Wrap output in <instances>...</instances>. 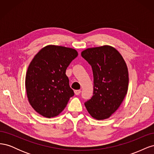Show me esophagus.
<instances>
[{
    "label": "esophagus",
    "instance_id": "1",
    "mask_svg": "<svg viewBox=\"0 0 154 154\" xmlns=\"http://www.w3.org/2000/svg\"><path fill=\"white\" fill-rule=\"evenodd\" d=\"M80 92H81L80 90H75V91H74V93H75L76 95H79L80 94Z\"/></svg>",
    "mask_w": 154,
    "mask_h": 154
}]
</instances>
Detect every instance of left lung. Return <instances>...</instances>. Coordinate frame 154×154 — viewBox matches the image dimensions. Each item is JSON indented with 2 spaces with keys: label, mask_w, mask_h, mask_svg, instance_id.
Listing matches in <instances>:
<instances>
[{
  "label": "left lung",
  "mask_w": 154,
  "mask_h": 154,
  "mask_svg": "<svg viewBox=\"0 0 154 154\" xmlns=\"http://www.w3.org/2000/svg\"><path fill=\"white\" fill-rule=\"evenodd\" d=\"M81 55L91 66L94 76V95L85 106L94 119L109 118L127 94V63L119 51L108 45L87 48Z\"/></svg>",
  "instance_id": "left-lung-1"
}]
</instances>
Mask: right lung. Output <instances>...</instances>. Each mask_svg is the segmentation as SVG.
<instances>
[{"mask_svg":"<svg viewBox=\"0 0 154 154\" xmlns=\"http://www.w3.org/2000/svg\"><path fill=\"white\" fill-rule=\"evenodd\" d=\"M78 54L72 48L48 45L31 60L26 75L27 97L41 116L48 118L58 116L74 96L66 71Z\"/></svg>","mask_w":154,"mask_h":154,"instance_id":"right-lung-1","label":"right lung"}]
</instances>
